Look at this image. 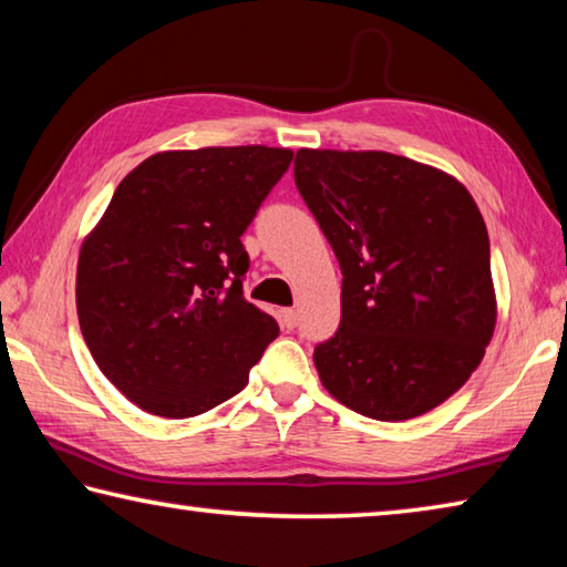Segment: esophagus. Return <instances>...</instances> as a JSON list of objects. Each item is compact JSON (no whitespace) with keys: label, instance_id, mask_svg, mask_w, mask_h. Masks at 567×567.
I'll return each mask as SVG.
<instances>
[{"label":"esophagus","instance_id":"obj_1","mask_svg":"<svg viewBox=\"0 0 567 567\" xmlns=\"http://www.w3.org/2000/svg\"><path fill=\"white\" fill-rule=\"evenodd\" d=\"M280 322H282V328H287V330L295 328V324H297V312L292 310V307H285V310H280Z\"/></svg>","mask_w":567,"mask_h":567}]
</instances>
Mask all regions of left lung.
I'll return each mask as SVG.
<instances>
[{
	"label": "left lung",
	"instance_id": "obj_1",
	"mask_svg": "<svg viewBox=\"0 0 567 567\" xmlns=\"http://www.w3.org/2000/svg\"><path fill=\"white\" fill-rule=\"evenodd\" d=\"M295 185L342 270L340 328L312 354L324 390L372 420L425 415L495 332L475 199L447 172L375 150H297Z\"/></svg>",
	"mask_w": 567,
	"mask_h": 567
}]
</instances>
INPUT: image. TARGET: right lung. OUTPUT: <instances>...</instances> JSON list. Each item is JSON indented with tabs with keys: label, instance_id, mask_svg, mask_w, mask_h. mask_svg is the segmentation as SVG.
I'll list each match as a JSON object with an SVG mask.
<instances>
[{
	"label": "right lung",
	"instance_id": "right-lung-1",
	"mask_svg": "<svg viewBox=\"0 0 567 567\" xmlns=\"http://www.w3.org/2000/svg\"><path fill=\"white\" fill-rule=\"evenodd\" d=\"M292 152L169 150L114 189L76 262V318L114 388L159 417H195L247 385L280 328L243 297L239 237Z\"/></svg>",
	"mask_w": 567,
	"mask_h": 567
}]
</instances>
